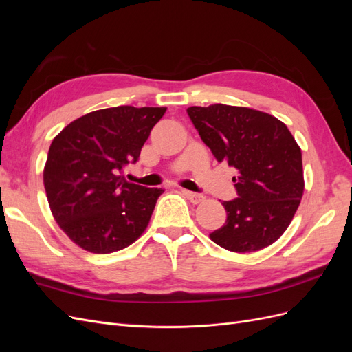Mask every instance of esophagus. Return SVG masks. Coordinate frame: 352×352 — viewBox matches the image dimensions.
I'll return each instance as SVG.
<instances>
[{
    "label": "esophagus",
    "instance_id": "1",
    "mask_svg": "<svg viewBox=\"0 0 352 352\" xmlns=\"http://www.w3.org/2000/svg\"><path fill=\"white\" fill-rule=\"evenodd\" d=\"M180 192H182L190 202H192V204H201L202 201H204L206 198H204V195H201V194H195V192H190V190H186V189H182L180 190Z\"/></svg>",
    "mask_w": 352,
    "mask_h": 352
}]
</instances>
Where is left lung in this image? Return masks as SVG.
Masks as SVG:
<instances>
[{
    "instance_id": "left-lung-1",
    "label": "left lung",
    "mask_w": 352,
    "mask_h": 352,
    "mask_svg": "<svg viewBox=\"0 0 352 352\" xmlns=\"http://www.w3.org/2000/svg\"><path fill=\"white\" fill-rule=\"evenodd\" d=\"M202 142L238 170V198L223 201L226 223L210 233L233 252H254L278 241L289 226L304 192L301 148L286 124L247 107L214 104L189 107Z\"/></svg>"
}]
</instances>
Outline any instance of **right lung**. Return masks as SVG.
<instances>
[{
	"mask_svg": "<svg viewBox=\"0 0 352 352\" xmlns=\"http://www.w3.org/2000/svg\"><path fill=\"white\" fill-rule=\"evenodd\" d=\"M166 107H119L85 114L51 142L44 168L48 204L63 232L80 248L109 254L129 247L150 223L162 188L127 182Z\"/></svg>",
	"mask_w": 352,
	"mask_h": 352,
	"instance_id": "1",
	"label": "right lung"
}]
</instances>
